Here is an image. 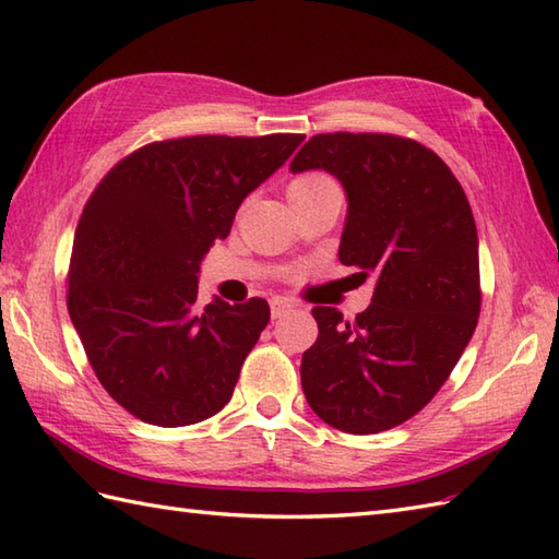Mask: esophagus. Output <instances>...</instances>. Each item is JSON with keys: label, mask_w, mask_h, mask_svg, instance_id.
I'll return each mask as SVG.
<instances>
[{"label": "esophagus", "mask_w": 559, "mask_h": 559, "mask_svg": "<svg viewBox=\"0 0 559 559\" xmlns=\"http://www.w3.org/2000/svg\"><path fill=\"white\" fill-rule=\"evenodd\" d=\"M271 317L273 319H278V317H286L288 312H293V302H288V300H283V298H271Z\"/></svg>", "instance_id": "34e87169"}]
</instances>
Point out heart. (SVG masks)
<instances>
[{"mask_svg":"<svg viewBox=\"0 0 559 559\" xmlns=\"http://www.w3.org/2000/svg\"><path fill=\"white\" fill-rule=\"evenodd\" d=\"M324 180H329V177H324V175H302V177H298V180H293L288 189H295V187H307V185H317V182H324Z\"/></svg>","mask_w":559,"mask_h":559,"instance_id":"heart-1","label":"heart"}]
</instances>
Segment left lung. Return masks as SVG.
Returning a JSON list of instances; mask_svg holds the SVG:
<instances>
[{"label":"left lung","mask_w":559,"mask_h":559,"mask_svg":"<svg viewBox=\"0 0 559 559\" xmlns=\"http://www.w3.org/2000/svg\"><path fill=\"white\" fill-rule=\"evenodd\" d=\"M293 173L326 170L346 189L338 259L374 276L353 322L314 307L302 353L310 408L350 435L391 430L447 382L480 314L478 230L459 180L435 151L394 134H317Z\"/></svg>","instance_id":"8db88e82"}]
</instances>
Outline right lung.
<instances>
[{
	"label": "right lung",
	"mask_w": 559,
	"mask_h": 559,
	"mask_svg": "<svg viewBox=\"0 0 559 559\" xmlns=\"http://www.w3.org/2000/svg\"><path fill=\"white\" fill-rule=\"evenodd\" d=\"M302 139L156 141L129 153L91 194L71 247L67 307L93 372L134 418L182 427L230 401L271 312L261 298L201 307L199 266L230 235L242 199Z\"/></svg>",
	"instance_id": "add662e5"
}]
</instances>
